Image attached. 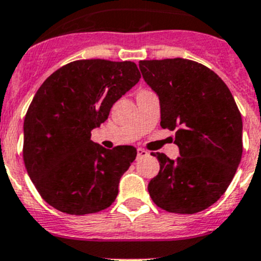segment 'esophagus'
<instances>
[{
  "mask_svg": "<svg viewBox=\"0 0 261 261\" xmlns=\"http://www.w3.org/2000/svg\"><path fill=\"white\" fill-rule=\"evenodd\" d=\"M146 156H148V152H147L146 149L143 148L137 149V157H138V159H141V157H146Z\"/></svg>",
  "mask_w": 261,
  "mask_h": 261,
  "instance_id": "1",
  "label": "esophagus"
}]
</instances>
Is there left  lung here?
I'll list each match as a JSON object with an SVG mask.
<instances>
[{
    "instance_id": "obj_1",
    "label": "left lung",
    "mask_w": 261,
    "mask_h": 261,
    "mask_svg": "<svg viewBox=\"0 0 261 261\" xmlns=\"http://www.w3.org/2000/svg\"><path fill=\"white\" fill-rule=\"evenodd\" d=\"M144 81L157 94L161 127L175 130L176 160L151 153L160 162L148 193L157 207L193 215L223 195L242 156V118L221 77L184 58L141 61Z\"/></svg>"
}]
</instances>
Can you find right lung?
<instances>
[{
	"label": "right lung",
	"mask_w": 261,
	"mask_h": 261,
	"mask_svg": "<svg viewBox=\"0 0 261 261\" xmlns=\"http://www.w3.org/2000/svg\"><path fill=\"white\" fill-rule=\"evenodd\" d=\"M141 79L134 62L81 59L50 74L24 120L25 167L42 198L67 215L110 207L137 149H107L91 130L109 117L115 101Z\"/></svg>",
	"instance_id": "obj_1"
}]
</instances>
